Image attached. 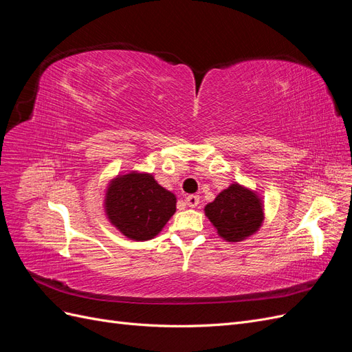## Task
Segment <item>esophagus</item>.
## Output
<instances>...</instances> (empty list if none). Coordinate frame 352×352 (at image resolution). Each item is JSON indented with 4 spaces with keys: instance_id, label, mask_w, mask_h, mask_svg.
I'll return each mask as SVG.
<instances>
[{
    "instance_id": "esophagus-1",
    "label": "esophagus",
    "mask_w": 352,
    "mask_h": 352,
    "mask_svg": "<svg viewBox=\"0 0 352 352\" xmlns=\"http://www.w3.org/2000/svg\"><path fill=\"white\" fill-rule=\"evenodd\" d=\"M185 201H186V204L189 206V207H197L198 204H199V197L198 195H188L186 198H185Z\"/></svg>"
}]
</instances>
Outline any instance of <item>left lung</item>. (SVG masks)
I'll list each match as a JSON object with an SVG mask.
<instances>
[{
	"label": "left lung",
	"mask_w": 352,
	"mask_h": 352,
	"mask_svg": "<svg viewBox=\"0 0 352 352\" xmlns=\"http://www.w3.org/2000/svg\"><path fill=\"white\" fill-rule=\"evenodd\" d=\"M204 211L217 235L228 242L250 238L261 228L264 220L261 198L255 190L236 182L221 190Z\"/></svg>",
	"instance_id": "1"
}]
</instances>
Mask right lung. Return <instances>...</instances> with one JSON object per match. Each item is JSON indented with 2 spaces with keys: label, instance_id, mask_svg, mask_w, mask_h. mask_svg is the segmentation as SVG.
Returning a JSON list of instances; mask_svg holds the SVG:
<instances>
[{
  "label": "right lung",
  "instance_id": "1",
  "mask_svg": "<svg viewBox=\"0 0 352 352\" xmlns=\"http://www.w3.org/2000/svg\"><path fill=\"white\" fill-rule=\"evenodd\" d=\"M104 211L126 238L148 241L175 214L176 195L158 185L150 173L117 175L107 186Z\"/></svg>",
  "mask_w": 352,
  "mask_h": 352
}]
</instances>
